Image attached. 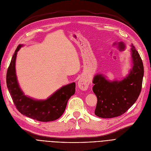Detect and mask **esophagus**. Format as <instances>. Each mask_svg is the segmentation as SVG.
Here are the masks:
<instances>
[{"label":"esophagus","instance_id":"34e87169","mask_svg":"<svg viewBox=\"0 0 151 151\" xmlns=\"http://www.w3.org/2000/svg\"><path fill=\"white\" fill-rule=\"evenodd\" d=\"M89 83L86 80H85L83 78H80L78 81V86L80 89L83 91L86 90L88 88Z\"/></svg>","mask_w":151,"mask_h":151}]
</instances>
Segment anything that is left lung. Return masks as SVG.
<instances>
[{
  "instance_id": "obj_1",
  "label": "left lung",
  "mask_w": 151,
  "mask_h": 151,
  "mask_svg": "<svg viewBox=\"0 0 151 151\" xmlns=\"http://www.w3.org/2000/svg\"><path fill=\"white\" fill-rule=\"evenodd\" d=\"M131 68L120 80H109L101 73L93 79V91L97 97L95 114L101 118H114L127 111L137 100L142 88L144 66L133 45L130 48Z\"/></svg>"
}]
</instances>
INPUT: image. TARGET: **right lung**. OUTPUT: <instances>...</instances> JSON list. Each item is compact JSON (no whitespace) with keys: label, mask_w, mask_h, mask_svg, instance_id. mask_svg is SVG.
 <instances>
[{"label":"right lung","mask_w":151,"mask_h":151,"mask_svg":"<svg viewBox=\"0 0 151 151\" xmlns=\"http://www.w3.org/2000/svg\"><path fill=\"white\" fill-rule=\"evenodd\" d=\"M19 45L12 58L6 76L9 93L17 109L24 115L40 122H50L59 119L64 113L68 101L75 93V82L63 86L46 100H36L24 94L17 81L16 60Z\"/></svg>","instance_id":"obj_1"}]
</instances>
